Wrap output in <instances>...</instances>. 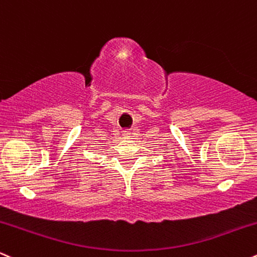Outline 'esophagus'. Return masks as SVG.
Masks as SVG:
<instances>
[{"mask_svg": "<svg viewBox=\"0 0 257 257\" xmlns=\"http://www.w3.org/2000/svg\"><path fill=\"white\" fill-rule=\"evenodd\" d=\"M131 132L130 131H123V137H131Z\"/></svg>", "mask_w": 257, "mask_h": 257, "instance_id": "34e87169", "label": "esophagus"}]
</instances>
